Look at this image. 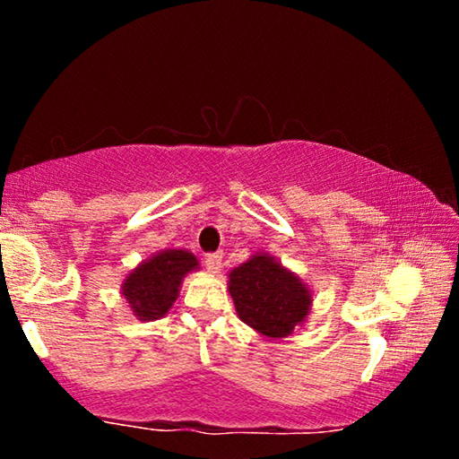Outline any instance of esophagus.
Segmentation results:
<instances>
[{"instance_id":"obj_1","label":"esophagus","mask_w":459,"mask_h":459,"mask_svg":"<svg viewBox=\"0 0 459 459\" xmlns=\"http://www.w3.org/2000/svg\"><path fill=\"white\" fill-rule=\"evenodd\" d=\"M206 269L211 271V273H221V267H222V253H212L206 257Z\"/></svg>"}]
</instances>
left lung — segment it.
Wrapping results in <instances>:
<instances>
[{
  "instance_id": "obj_1",
  "label": "left lung",
  "mask_w": 459,
  "mask_h": 459,
  "mask_svg": "<svg viewBox=\"0 0 459 459\" xmlns=\"http://www.w3.org/2000/svg\"><path fill=\"white\" fill-rule=\"evenodd\" d=\"M229 293L240 322L269 340L291 336L312 312L309 285L269 253H255L229 273Z\"/></svg>"
}]
</instances>
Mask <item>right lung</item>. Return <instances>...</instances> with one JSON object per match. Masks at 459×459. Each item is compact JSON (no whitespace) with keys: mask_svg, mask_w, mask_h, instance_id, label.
Listing matches in <instances>:
<instances>
[{"mask_svg":"<svg viewBox=\"0 0 459 459\" xmlns=\"http://www.w3.org/2000/svg\"><path fill=\"white\" fill-rule=\"evenodd\" d=\"M200 269L196 255L186 248H164L139 263L121 283V295L139 322H155L176 304L184 277Z\"/></svg>","mask_w":459,"mask_h":459,"instance_id":"add662e5","label":"right lung"}]
</instances>
